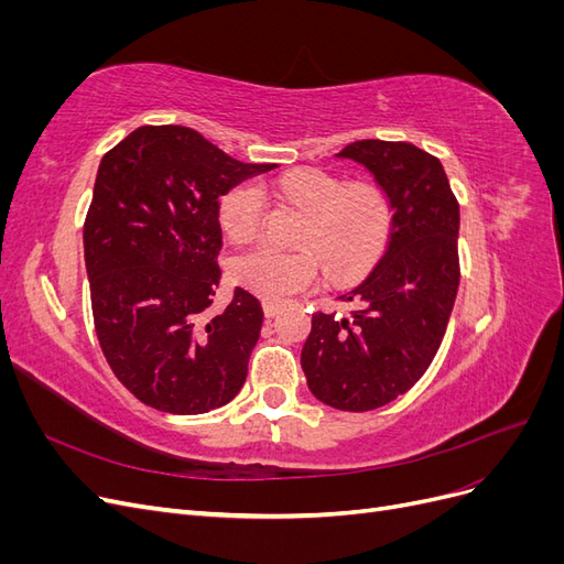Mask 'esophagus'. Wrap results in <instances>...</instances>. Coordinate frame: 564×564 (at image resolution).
<instances>
[{
	"label": "esophagus",
	"mask_w": 564,
	"mask_h": 564,
	"mask_svg": "<svg viewBox=\"0 0 564 564\" xmlns=\"http://www.w3.org/2000/svg\"><path fill=\"white\" fill-rule=\"evenodd\" d=\"M280 311H282V305H280V303L263 301V313H265V317H275Z\"/></svg>",
	"instance_id": "34e87169"
}]
</instances>
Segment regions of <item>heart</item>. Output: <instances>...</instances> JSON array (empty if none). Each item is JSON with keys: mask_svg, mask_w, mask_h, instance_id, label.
<instances>
[{"mask_svg": "<svg viewBox=\"0 0 564 564\" xmlns=\"http://www.w3.org/2000/svg\"><path fill=\"white\" fill-rule=\"evenodd\" d=\"M263 191L282 195L308 214L301 245L315 250L338 282L365 275L388 245L392 207L381 187L365 181L346 183L322 169H294L265 185L245 181L230 187L218 209L220 226L230 240L245 242L261 232L268 209ZM314 254L256 245L235 256L230 275L247 292L284 303L308 292L319 280L322 265Z\"/></svg>", "mask_w": 564, "mask_h": 564, "instance_id": "obj_1", "label": "heart"}]
</instances>
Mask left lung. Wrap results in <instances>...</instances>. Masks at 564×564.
Segmentation results:
<instances>
[{
    "mask_svg": "<svg viewBox=\"0 0 564 564\" xmlns=\"http://www.w3.org/2000/svg\"><path fill=\"white\" fill-rule=\"evenodd\" d=\"M362 164L388 195L386 253L340 301L355 311L315 313L301 367L313 395L344 412H369L412 388L447 332L458 292V202L445 169L402 141H355L338 152Z\"/></svg>",
    "mask_w": 564,
    "mask_h": 564,
    "instance_id": "left-lung-1",
    "label": "left lung"
}]
</instances>
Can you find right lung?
Returning <instances> with one entry per match:
<instances>
[{"instance_id":"add662e5","label":"right lung","mask_w":564,"mask_h":564,"mask_svg":"<svg viewBox=\"0 0 564 564\" xmlns=\"http://www.w3.org/2000/svg\"><path fill=\"white\" fill-rule=\"evenodd\" d=\"M275 164H245L187 127H139L100 160L84 220L91 311L115 377L143 404L204 414L247 379L263 308L235 286L212 303L224 247L218 197Z\"/></svg>"}]
</instances>
